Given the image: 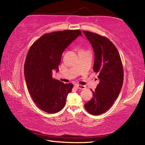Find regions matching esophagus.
Returning a JSON list of instances; mask_svg holds the SVG:
<instances>
[{
	"mask_svg": "<svg viewBox=\"0 0 145 145\" xmlns=\"http://www.w3.org/2000/svg\"><path fill=\"white\" fill-rule=\"evenodd\" d=\"M75 87L78 88V89H86V86H83V85H80V84H76L75 85Z\"/></svg>",
	"mask_w": 145,
	"mask_h": 145,
	"instance_id": "obj_1",
	"label": "esophagus"
}]
</instances>
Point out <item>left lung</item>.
<instances>
[{
  "mask_svg": "<svg viewBox=\"0 0 145 145\" xmlns=\"http://www.w3.org/2000/svg\"><path fill=\"white\" fill-rule=\"evenodd\" d=\"M83 33L94 50L93 71L100 80L84 107L89 113L97 116L106 112L118 97L123 82V68L118 51L109 39L91 32Z\"/></svg>",
  "mask_w": 145,
  "mask_h": 145,
  "instance_id": "left-lung-1",
  "label": "left lung"
}]
</instances>
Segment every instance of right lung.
Listing matches in <instances>:
<instances>
[{"label":"right lung","mask_w":145,"mask_h":145,"mask_svg":"<svg viewBox=\"0 0 145 145\" xmlns=\"http://www.w3.org/2000/svg\"><path fill=\"white\" fill-rule=\"evenodd\" d=\"M80 35V30L46 33L29 48L24 64L27 87L33 101L43 111L56 113L65 107L73 86L53 78L52 71L58 72L64 50Z\"/></svg>","instance_id":"obj_1"}]
</instances>
